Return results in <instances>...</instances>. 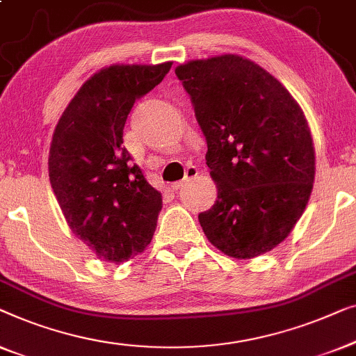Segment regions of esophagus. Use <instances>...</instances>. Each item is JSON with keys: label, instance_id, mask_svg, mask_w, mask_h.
I'll return each mask as SVG.
<instances>
[{"label": "esophagus", "instance_id": "obj_1", "mask_svg": "<svg viewBox=\"0 0 356 356\" xmlns=\"http://www.w3.org/2000/svg\"><path fill=\"white\" fill-rule=\"evenodd\" d=\"M198 176V169L197 168H188L187 171H185V177H184V180H180V182H174L171 187H172V190H179V188H182V187H185V185H187L190 180H193L195 177Z\"/></svg>", "mask_w": 356, "mask_h": 356}]
</instances>
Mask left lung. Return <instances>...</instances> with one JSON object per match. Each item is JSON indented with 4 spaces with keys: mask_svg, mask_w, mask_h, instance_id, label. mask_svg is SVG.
<instances>
[{
    "mask_svg": "<svg viewBox=\"0 0 356 356\" xmlns=\"http://www.w3.org/2000/svg\"><path fill=\"white\" fill-rule=\"evenodd\" d=\"M208 143L218 200L198 214L227 257L250 259L282 242L307 208L314 147L307 118L266 69L238 54L176 67Z\"/></svg>",
    "mask_w": 356,
    "mask_h": 356,
    "instance_id": "left-lung-1",
    "label": "left lung"
}]
</instances>
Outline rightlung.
<instances>
[{
  "mask_svg": "<svg viewBox=\"0 0 356 356\" xmlns=\"http://www.w3.org/2000/svg\"><path fill=\"white\" fill-rule=\"evenodd\" d=\"M172 63L114 64L93 74L54 129L49 182L72 234L99 259L124 263L152 242L161 193L122 147L135 99L153 90Z\"/></svg>",
  "mask_w": 356,
  "mask_h": 356,
  "instance_id": "obj_1",
  "label": "right lung"
}]
</instances>
